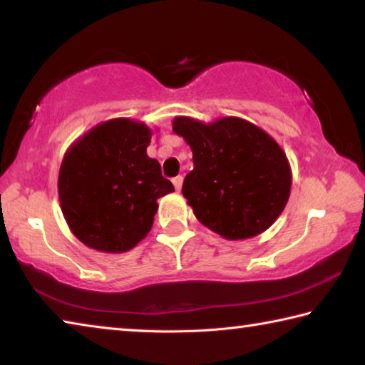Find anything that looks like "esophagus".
<instances>
[{
  "instance_id": "obj_1",
  "label": "esophagus",
  "mask_w": 365,
  "mask_h": 365,
  "mask_svg": "<svg viewBox=\"0 0 365 365\" xmlns=\"http://www.w3.org/2000/svg\"><path fill=\"white\" fill-rule=\"evenodd\" d=\"M172 183H174V187H175L177 191H180L182 190V185H183V177H180V175L175 177L174 180H172Z\"/></svg>"
}]
</instances>
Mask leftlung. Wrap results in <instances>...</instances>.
<instances>
[{
    "label": "left lung",
    "instance_id": "8db88e82",
    "mask_svg": "<svg viewBox=\"0 0 365 365\" xmlns=\"http://www.w3.org/2000/svg\"><path fill=\"white\" fill-rule=\"evenodd\" d=\"M172 130L193 153L182 193L202 225L225 240H246L280 217L293 175L285 151L267 132L233 115L207 123L178 115Z\"/></svg>",
    "mask_w": 365,
    "mask_h": 365
}]
</instances>
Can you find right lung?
Listing matches in <instances>:
<instances>
[{"mask_svg": "<svg viewBox=\"0 0 365 365\" xmlns=\"http://www.w3.org/2000/svg\"><path fill=\"white\" fill-rule=\"evenodd\" d=\"M153 130L117 117L95 125L67 148L58 177L59 205L71 232L108 255L135 248L150 233L158 200L174 191L146 154Z\"/></svg>", "mask_w": 365, "mask_h": 365, "instance_id": "add662e5", "label": "right lung"}]
</instances>
